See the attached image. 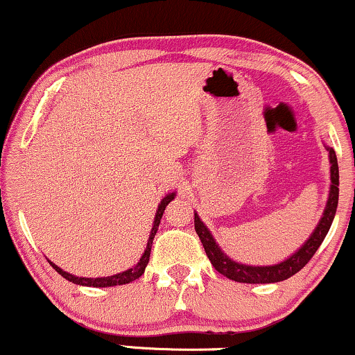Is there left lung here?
Masks as SVG:
<instances>
[{"instance_id": "left-lung-1", "label": "left lung", "mask_w": 355, "mask_h": 355, "mask_svg": "<svg viewBox=\"0 0 355 355\" xmlns=\"http://www.w3.org/2000/svg\"><path fill=\"white\" fill-rule=\"evenodd\" d=\"M326 150L329 151V164H331V184H329V196L326 207L321 215L318 225H316L310 238L306 239L298 250L293 252L292 256H288L287 259L277 262V264L270 266H251V264H243L232 259L227 256L222 248L218 246V243L215 241L214 234L210 233V230L205 227V223L202 222L199 214L194 211V227L196 232L199 234L202 245L207 252L211 266L215 270L220 272L230 280L241 284H275L282 282V280L295 275L298 270L303 269L306 266V262L311 259L316 250H318L323 239L328 234L331 223H333L336 209H338V199H339V168H338V158H336L334 150L331 146H326Z\"/></svg>"}]
</instances>
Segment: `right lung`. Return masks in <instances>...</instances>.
<instances>
[{
  "label": "right lung",
  "instance_id": "add662e5",
  "mask_svg": "<svg viewBox=\"0 0 355 355\" xmlns=\"http://www.w3.org/2000/svg\"><path fill=\"white\" fill-rule=\"evenodd\" d=\"M174 197H176V192H169V194H166L163 197V199H161L159 205H158V210H156V215H155V220H153V228H151V232H150L148 243H146L145 252L141 254L140 261H138L135 266H132L130 269L123 270V272L114 274V275H107V277L91 279V277H76V275H73L70 272H67V270H63L62 268H58V266L52 261H49L50 266H52V268L57 270V272L62 275V277H65L67 280H70V282H73V284L85 285V287H114V285H123V284L133 282V280H137L141 274L145 272L146 264H148V261H150L151 245H153V238H155L156 232H158L161 217H163V211H164V209H166V205L169 204V202L174 199Z\"/></svg>",
  "mask_w": 355,
  "mask_h": 355
}]
</instances>
